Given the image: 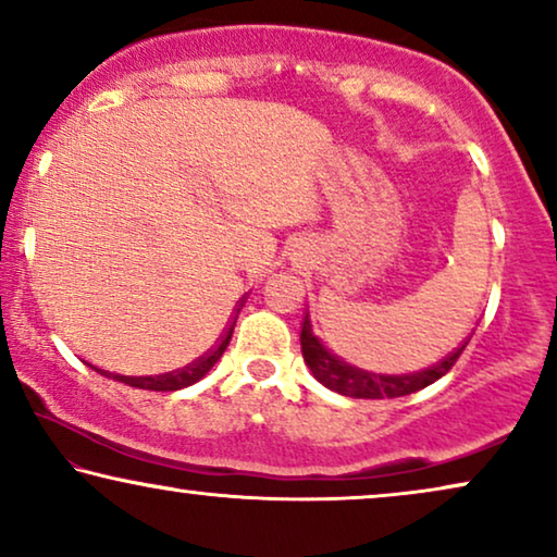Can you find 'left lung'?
<instances>
[{"mask_svg": "<svg viewBox=\"0 0 557 557\" xmlns=\"http://www.w3.org/2000/svg\"><path fill=\"white\" fill-rule=\"evenodd\" d=\"M469 344V341H466ZM456 348L454 354H448L446 359L438 361V364L420 369V372L412 374H374L364 372V369H356L346 361H341L338 356H333L329 348H325L321 341L315 338L313 325L308 321V313L302 315L300 323V346H302V359L310 367V372L323 387H329L338 395L346 397H359V399H384V397H405L412 395V392L425 389L428 384L438 382L441 376H446L458 356L463 354V348Z\"/></svg>", "mask_w": 557, "mask_h": 557, "instance_id": "left-lung-1", "label": "left lung"}]
</instances>
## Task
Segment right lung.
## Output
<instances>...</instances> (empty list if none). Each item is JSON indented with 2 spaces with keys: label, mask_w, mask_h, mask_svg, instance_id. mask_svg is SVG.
<instances>
[{
  "label": "right lung",
  "mask_w": 557,
  "mask_h": 557,
  "mask_svg": "<svg viewBox=\"0 0 557 557\" xmlns=\"http://www.w3.org/2000/svg\"><path fill=\"white\" fill-rule=\"evenodd\" d=\"M232 333H234V325H232V329H226V333L216 341V346H213L211 351L198 356L193 364L177 369V372H168V374H158V376H122V374H114V380L129 384V387L152 389V392H173V389L190 387L193 382L201 380V376L209 372V369L221 359V354L226 351L228 341H232Z\"/></svg>",
  "instance_id": "1"
}]
</instances>
